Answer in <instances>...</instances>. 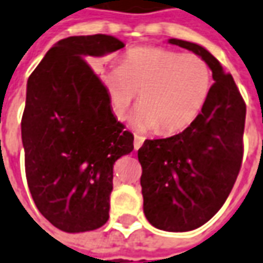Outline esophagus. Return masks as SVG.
Listing matches in <instances>:
<instances>
[{
    "label": "esophagus",
    "instance_id": "1",
    "mask_svg": "<svg viewBox=\"0 0 263 263\" xmlns=\"http://www.w3.org/2000/svg\"><path fill=\"white\" fill-rule=\"evenodd\" d=\"M144 140L145 139H144V137H141V136H136V137H134V149H136V151H137V149H139V148L143 145Z\"/></svg>",
    "mask_w": 263,
    "mask_h": 263
}]
</instances>
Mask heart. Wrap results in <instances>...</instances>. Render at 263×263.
<instances>
[{
    "label": "heart",
    "mask_w": 263,
    "mask_h": 263,
    "mask_svg": "<svg viewBox=\"0 0 263 263\" xmlns=\"http://www.w3.org/2000/svg\"><path fill=\"white\" fill-rule=\"evenodd\" d=\"M110 109L124 120L141 94L143 108L134 116L139 132L176 134L194 123L212 88L209 65L198 55L157 47L133 48L122 64L101 72Z\"/></svg>",
    "instance_id": "obj_1"
}]
</instances>
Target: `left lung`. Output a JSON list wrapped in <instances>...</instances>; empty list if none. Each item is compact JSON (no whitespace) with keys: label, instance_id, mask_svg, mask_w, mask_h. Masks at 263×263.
I'll return each mask as SVG.
<instances>
[{"label":"left lung","instance_id":"8db88e82","mask_svg":"<svg viewBox=\"0 0 263 263\" xmlns=\"http://www.w3.org/2000/svg\"><path fill=\"white\" fill-rule=\"evenodd\" d=\"M167 43L204 59L215 83L189 129L144 141L139 149L140 183L148 222L165 232H189L222 208L236 183L244 151L246 102L232 74L204 47L177 39Z\"/></svg>","mask_w":263,"mask_h":263}]
</instances>
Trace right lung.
<instances>
[{
	"mask_svg": "<svg viewBox=\"0 0 263 263\" xmlns=\"http://www.w3.org/2000/svg\"><path fill=\"white\" fill-rule=\"evenodd\" d=\"M106 34L73 35L49 48L27 80L22 143L29 190L48 222L66 233L96 230L109 218L114 165L133 151L87 57L123 48Z\"/></svg>",
	"mask_w": 263,
	"mask_h": 263,
	"instance_id": "add662e5",
	"label": "right lung"
}]
</instances>
